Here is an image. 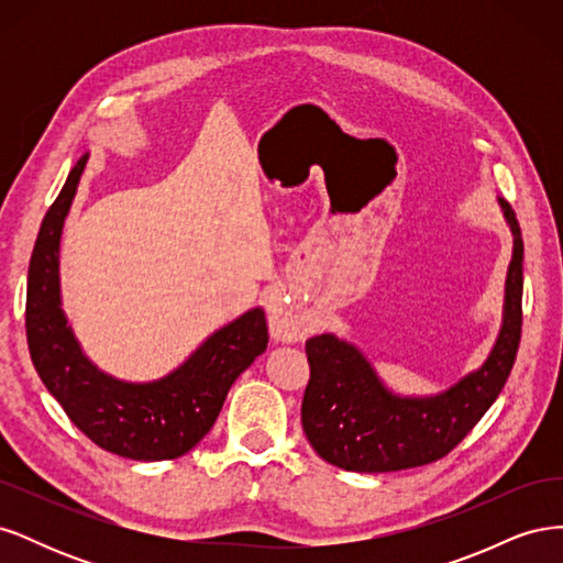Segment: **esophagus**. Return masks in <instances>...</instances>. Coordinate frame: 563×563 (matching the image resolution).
<instances>
[{
  "instance_id": "esophagus-1",
  "label": "esophagus",
  "mask_w": 563,
  "mask_h": 563,
  "mask_svg": "<svg viewBox=\"0 0 563 563\" xmlns=\"http://www.w3.org/2000/svg\"><path fill=\"white\" fill-rule=\"evenodd\" d=\"M267 323L272 338L282 340V343H298L310 333L308 323L288 310L279 296L267 298Z\"/></svg>"
}]
</instances>
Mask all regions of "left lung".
Listing matches in <instances>:
<instances>
[{"label":"left lung","instance_id":"8db88e82","mask_svg":"<svg viewBox=\"0 0 563 563\" xmlns=\"http://www.w3.org/2000/svg\"><path fill=\"white\" fill-rule=\"evenodd\" d=\"M500 207L515 234V253L507 269L503 329L479 371L437 397H397L345 340L323 333L305 343L310 380L300 408L302 430L327 463L347 472H399L434 463L498 399L517 360L523 294L519 220L505 199Z\"/></svg>","mask_w":563,"mask_h":563}]
</instances>
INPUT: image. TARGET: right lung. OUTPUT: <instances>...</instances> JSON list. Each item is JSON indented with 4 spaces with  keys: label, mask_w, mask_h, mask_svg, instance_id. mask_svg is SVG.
I'll list each match as a JSON object with an SVG mask.
<instances>
[{
    "label": "right lung",
    "mask_w": 563,
    "mask_h": 563,
    "mask_svg": "<svg viewBox=\"0 0 563 563\" xmlns=\"http://www.w3.org/2000/svg\"><path fill=\"white\" fill-rule=\"evenodd\" d=\"M89 155L46 211L27 269L25 333L42 383L96 446L131 460H174L207 437L232 383L267 350L261 308L207 338L190 360L155 383H122L84 356L60 310L58 246Z\"/></svg>",
    "instance_id": "obj_1"
}]
</instances>
